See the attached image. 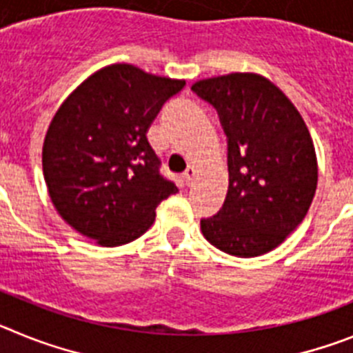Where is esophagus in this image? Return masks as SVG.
I'll list each match as a JSON object with an SVG mask.
<instances>
[{
	"instance_id": "1",
	"label": "esophagus",
	"mask_w": 353,
	"mask_h": 353,
	"mask_svg": "<svg viewBox=\"0 0 353 353\" xmlns=\"http://www.w3.org/2000/svg\"><path fill=\"white\" fill-rule=\"evenodd\" d=\"M194 176H196V170H194V168H187L185 173H183V176H182L183 183H185V185L189 187L192 183V180H194Z\"/></svg>"
}]
</instances>
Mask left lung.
I'll return each mask as SVG.
<instances>
[{
	"label": "left lung",
	"mask_w": 353,
	"mask_h": 353,
	"mask_svg": "<svg viewBox=\"0 0 353 353\" xmlns=\"http://www.w3.org/2000/svg\"><path fill=\"white\" fill-rule=\"evenodd\" d=\"M214 105L228 139L223 207L201 219L205 239L239 258L260 256L302 223L318 182L313 139L288 97L258 74H228L192 84Z\"/></svg>",
	"instance_id": "1"
}]
</instances>
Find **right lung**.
<instances>
[{
	"label": "right lung",
	"mask_w": 353,
	"mask_h": 353,
	"mask_svg": "<svg viewBox=\"0 0 353 353\" xmlns=\"http://www.w3.org/2000/svg\"><path fill=\"white\" fill-rule=\"evenodd\" d=\"M183 86L134 65H109L56 111L43 141V179L76 232L105 248L129 244L154 224L162 199L179 191L162 176L146 132Z\"/></svg>",
	"instance_id": "obj_1"
}]
</instances>
